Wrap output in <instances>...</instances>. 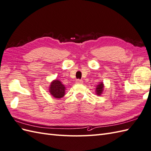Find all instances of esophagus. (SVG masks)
Returning <instances> with one entry per match:
<instances>
[{"instance_id":"obj_1","label":"esophagus","mask_w":151,"mask_h":151,"mask_svg":"<svg viewBox=\"0 0 151 151\" xmlns=\"http://www.w3.org/2000/svg\"><path fill=\"white\" fill-rule=\"evenodd\" d=\"M76 83H77V84H82V83H83V81L82 80H76Z\"/></svg>"}]
</instances>
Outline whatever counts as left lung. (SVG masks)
<instances>
[{"mask_svg":"<svg viewBox=\"0 0 151 151\" xmlns=\"http://www.w3.org/2000/svg\"><path fill=\"white\" fill-rule=\"evenodd\" d=\"M104 88H105V86H104V83L103 82H99V84L96 86V95H98V96H101L103 92L104 91Z\"/></svg>","mask_w":151,"mask_h":151,"instance_id":"8db88e82","label":"left lung"}]
</instances>
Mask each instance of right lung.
<instances>
[{"mask_svg": "<svg viewBox=\"0 0 151 151\" xmlns=\"http://www.w3.org/2000/svg\"><path fill=\"white\" fill-rule=\"evenodd\" d=\"M65 87L59 80H54L50 83L49 92L54 98L60 99L65 95Z\"/></svg>", "mask_w": 151, "mask_h": 151, "instance_id": "obj_1", "label": "right lung"}]
</instances>
